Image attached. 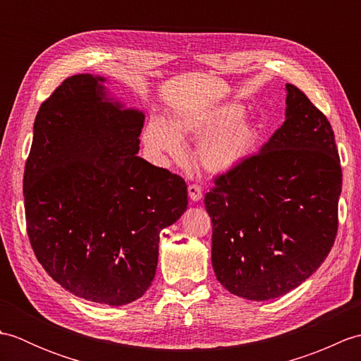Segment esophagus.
<instances>
[{"instance_id": "esophagus-1", "label": "esophagus", "mask_w": 361, "mask_h": 361, "mask_svg": "<svg viewBox=\"0 0 361 361\" xmlns=\"http://www.w3.org/2000/svg\"><path fill=\"white\" fill-rule=\"evenodd\" d=\"M188 192H189V198L192 202H198V200H202V197H203V189H202V186L200 185H195V183H192V185H189V188H188Z\"/></svg>"}]
</instances>
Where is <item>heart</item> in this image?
<instances>
[{
    "label": "heart",
    "mask_w": 361,
    "mask_h": 361,
    "mask_svg": "<svg viewBox=\"0 0 361 361\" xmlns=\"http://www.w3.org/2000/svg\"><path fill=\"white\" fill-rule=\"evenodd\" d=\"M239 104H221L211 109L181 110L169 119H152L144 130V141L157 155L178 158L183 153L180 136L202 137L197 161L206 172L226 173L245 163L255 152L259 130L243 118Z\"/></svg>",
    "instance_id": "b5f03b06"
}]
</instances>
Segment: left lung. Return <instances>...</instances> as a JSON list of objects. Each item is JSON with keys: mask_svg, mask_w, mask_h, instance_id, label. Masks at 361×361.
Returning a JSON list of instances; mask_svg holds the SVG:
<instances>
[{"mask_svg": "<svg viewBox=\"0 0 361 361\" xmlns=\"http://www.w3.org/2000/svg\"><path fill=\"white\" fill-rule=\"evenodd\" d=\"M286 121L204 195L212 268L229 293L279 298L310 278L338 231L343 173L331 122L287 83Z\"/></svg>", "mask_w": 361, "mask_h": 361, "instance_id": "8db88e82", "label": "left lung"}]
</instances>
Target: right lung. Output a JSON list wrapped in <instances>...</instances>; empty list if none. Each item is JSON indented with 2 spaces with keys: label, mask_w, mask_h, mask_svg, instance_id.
<instances>
[{
  "label": "right lung",
  "mask_w": 361,
  "mask_h": 361,
  "mask_svg": "<svg viewBox=\"0 0 361 361\" xmlns=\"http://www.w3.org/2000/svg\"><path fill=\"white\" fill-rule=\"evenodd\" d=\"M102 82L71 75L42 104L23 195L46 273L87 301L124 305L152 286L159 233L186 211L188 186L136 155L144 114L106 97Z\"/></svg>",
  "instance_id": "add662e5"
}]
</instances>
